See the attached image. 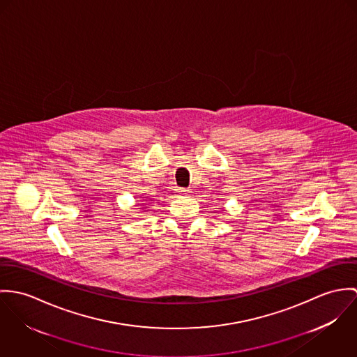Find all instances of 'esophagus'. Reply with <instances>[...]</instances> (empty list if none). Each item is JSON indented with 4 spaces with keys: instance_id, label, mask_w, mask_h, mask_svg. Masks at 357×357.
<instances>
[{
    "instance_id": "1",
    "label": "esophagus",
    "mask_w": 357,
    "mask_h": 357,
    "mask_svg": "<svg viewBox=\"0 0 357 357\" xmlns=\"http://www.w3.org/2000/svg\"><path fill=\"white\" fill-rule=\"evenodd\" d=\"M178 193L183 195V196H189L192 192H190V189H178Z\"/></svg>"
}]
</instances>
